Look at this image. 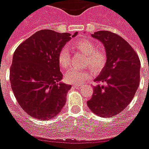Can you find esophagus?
<instances>
[{"label": "esophagus", "mask_w": 149, "mask_h": 149, "mask_svg": "<svg viewBox=\"0 0 149 149\" xmlns=\"http://www.w3.org/2000/svg\"><path fill=\"white\" fill-rule=\"evenodd\" d=\"M72 87L74 88H76V89H81V86L80 85V84H74Z\"/></svg>", "instance_id": "esophagus-1"}]
</instances>
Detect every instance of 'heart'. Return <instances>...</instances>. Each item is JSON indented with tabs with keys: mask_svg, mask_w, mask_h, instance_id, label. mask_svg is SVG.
<instances>
[{
	"mask_svg": "<svg viewBox=\"0 0 149 149\" xmlns=\"http://www.w3.org/2000/svg\"><path fill=\"white\" fill-rule=\"evenodd\" d=\"M74 50L86 55L85 66H90L95 72L104 69L107 62V55L106 52L97 49V45L91 39H81L74 42L72 45ZM58 65L62 69H67L71 65V55L66 47H63L58 55ZM93 72L90 68L77 70L74 68L68 70L65 74L66 82L69 84H80L85 80L91 77Z\"/></svg>",
	"mask_w": 149,
	"mask_h": 149,
	"instance_id": "1",
	"label": "heart"
}]
</instances>
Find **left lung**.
<instances>
[{
  "mask_svg": "<svg viewBox=\"0 0 149 149\" xmlns=\"http://www.w3.org/2000/svg\"><path fill=\"white\" fill-rule=\"evenodd\" d=\"M91 36L104 43L107 62L94 80L97 85L87 104L98 116H116L129 105L139 85V58L133 48L116 33L101 30Z\"/></svg>",
  "mask_w": 149,
  "mask_h": 149,
  "instance_id": "1",
  "label": "left lung"
}]
</instances>
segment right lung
Wrapping results in <instances>:
<instances>
[{
  "label": "right lung",
  "instance_id": "add662e5",
  "mask_svg": "<svg viewBox=\"0 0 149 149\" xmlns=\"http://www.w3.org/2000/svg\"><path fill=\"white\" fill-rule=\"evenodd\" d=\"M70 36L68 33L42 29L19 44L13 53L11 88L18 104L32 117L51 120L65 104L72 86L59 83L63 74L58 55Z\"/></svg>",
  "mask_w": 149,
  "mask_h": 149
}]
</instances>
